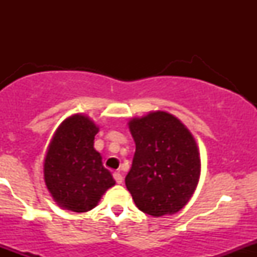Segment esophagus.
<instances>
[{
	"label": "esophagus",
	"instance_id": "esophagus-1",
	"mask_svg": "<svg viewBox=\"0 0 257 257\" xmlns=\"http://www.w3.org/2000/svg\"><path fill=\"white\" fill-rule=\"evenodd\" d=\"M113 177H114V179H115L116 184H121V183H123V177H121V174L119 172L114 173Z\"/></svg>",
	"mask_w": 257,
	"mask_h": 257
}]
</instances>
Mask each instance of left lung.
I'll return each instance as SVG.
<instances>
[{
  "label": "left lung",
  "instance_id": "left-lung-1",
  "mask_svg": "<svg viewBox=\"0 0 257 257\" xmlns=\"http://www.w3.org/2000/svg\"><path fill=\"white\" fill-rule=\"evenodd\" d=\"M136 142L125 185L137 208L159 217L178 212L193 196L200 178L195 139L177 116L150 112L128 123Z\"/></svg>",
  "mask_w": 257,
  "mask_h": 257
}]
</instances>
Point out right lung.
Listing matches in <instances>:
<instances>
[{"mask_svg":"<svg viewBox=\"0 0 257 257\" xmlns=\"http://www.w3.org/2000/svg\"><path fill=\"white\" fill-rule=\"evenodd\" d=\"M99 128L88 116L74 114L57 128L43 164L45 183L58 206L74 212L89 211L115 184L94 149Z\"/></svg>","mask_w":257,"mask_h":257,"instance_id":"right-lung-1","label":"right lung"}]
</instances>
